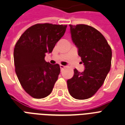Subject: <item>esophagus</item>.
Wrapping results in <instances>:
<instances>
[{
  "instance_id": "34e87169",
  "label": "esophagus",
  "mask_w": 125,
  "mask_h": 125,
  "mask_svg": "<svg viewBox=\"0 0 125 125\" xmlns=\"http://www.w3.org/2000/svg\"><path fill=\"white\" fill-rule=\"evenodd\" d=\"M65 66H64V65H62V64H61L60 65V68H61V69H63V68H65Z\"/></svg>"
}]
</instances>
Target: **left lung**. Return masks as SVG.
<instances>
[{"label": "left lung", "instance_id": "obj_1", "mask_svg": "<svg viewBox=\"0 0 125 125\" xmlns=\"http://www.w3.org/2000/svg\"><path fill=\"white\" fill-rule=\"evenodd\" d=\"M72 38L79 48V55L85 66L83 72L74 70L67 81L69 93L77 100L92 97L103 85L110 71L112 50L101 32L89 25H70Z\"/></svg>", "mask_w": 125, "mask_h": 125}]
</instances>
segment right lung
<instances>
[{
	"label": "right lung",
	"instance_id": "right-lung-1",
	"mask_svg": "<svg viewBox=\"0 0 125 125\" xmlns=\"http://www.w3.org/2000/svg\"><path fill=\"white\" fill-rule=\"evenodd\" d=\"M67 25L37 23L21 34L14 48L15 72L25 92L32 98L46 97L52 91L60 73L58 64L45 61L46 52H52L64 34Z\"/></svg>",
	"mask_w": 125,
	"mask_h": 125
}]
</instances>
